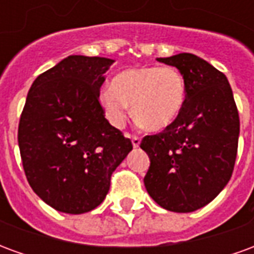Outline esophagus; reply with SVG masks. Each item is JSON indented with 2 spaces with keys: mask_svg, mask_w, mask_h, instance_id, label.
Listing matches in <instances>:
<instances>
[{
  "mask_svg": "<svg viewBox=\"0 0 254 254\" xmlns=\"http://www.w3.org/2000/svg\"><path fill=\"white\" fill-rule=\"evenodd\" d=\"M140 143H141V138L138 137V136H132V144L134 148H137Z\"/></svg>",
  "mask_w": 254,
  "mask_h": 254,
  "instance_id": "34e87169",
  "label": "esophagus"
}]
</instances>
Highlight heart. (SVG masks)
<instances>
[{"label": "heart", "instance_id": "heart-1", "mask_svg": "<svg viewBox=\"0 0 254 254\" xmlns=\"http://www.w3.org/2000/svg\"><path fill=\"white\" fill-rule=\"evenodd\" d=\"M99 103L114 127H124L132 105L140 125L159 132L181 116L187 103V81L173 66L129 67L102 89Z\"/></svg>", "mask_w": 254, "mask_h": 254}]
</instances>
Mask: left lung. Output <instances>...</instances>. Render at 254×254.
Returning <instances> with one entry per match:
<instances>
[{
    "label": "left lung",
    "mask_w": 254,
    "mask_h": 254,
    "mask_svg": "<svg viewBox=\"0 0 254 254\" xmlns=\"http://www.w3.org/2000/svg\"><path fill=\"white\" fill-rule=\"evenodd\" d=\"M156 60L182 73L187 103L171 127L141 140L151 162L144 185L162 208L193 212L212 201L233 174L238 110L227 77L205 60L190 53Z\"/></svg>",
    "instance_id": "1"
}]
</instances>
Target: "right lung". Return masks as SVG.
Here are the masks:
<instances>
[{"mask_svg": "<svg viewBox=\"0 0 254 254\" xmlns=\"http://www.w3.org/2000/svg\"><path fill=\"white\" fill-rule=\"evenodd\" d=\"M114 60L69 56L31 85L19 124L28 184L47 205L80 215L105 200L132 143L105 118L99 89Z\"/></svg>", "mask_w": 254, "mask_h": 254, "instance_id": "obj_1", "label": "right lung"}]
</instances>
